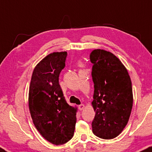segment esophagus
I'll return each instance as SVG.
<instances>
[{"instance_id": "esophagus-1", "label": "esophagus", "mask_w": 152, "mask_h": 152, "mask_svg": "<svg viewBox=\"0 0 152 152\" xmlns=\"http://www.w3.org/2000/svg\"><path fill=\"white\" fill-rule=\"evenodd\" d=\"M84 108H85V105H83V104H81V105H80L79 106H78V108H79L80 110H83V109H84Z\"/></svg>"}]
</instances>
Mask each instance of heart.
<instances>
[{
    "instance_id": "obj_1",
    "label": "heart",
    "mask_w": 152,
    "mask_h": 152,
    "mask_svg": "<svg viewBox=\"0 0 152 152\" xmlns=\"http://www.w3.org/2000/svg\"><path fill=\"white\" fill-rule=\"evenodd\" d=\"M81 64V63H80V64Z\"/></svg>"
}]
</instances>
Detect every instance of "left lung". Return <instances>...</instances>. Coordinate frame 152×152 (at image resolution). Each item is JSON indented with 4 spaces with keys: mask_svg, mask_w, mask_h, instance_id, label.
<instances>
[{
    "mask_svg": "<svg viewBox=\"0 0 152 152\" xmlns=\"http://www.w3.org/2000/svg\"><path fill=\"white\" fill-rule=\"evenodd\" d=\"M90 57L94 83L91 103L95 112L93 132L101 139H112L122 132L130 118L134 100L131 78L125 66L111 52L95 49Z\"/></svg>",
    "mask_w": 152,
    "mask_h": 152,
    "instance_id": "left-lung-1",
    "label": "left lung"
}]
</instances>
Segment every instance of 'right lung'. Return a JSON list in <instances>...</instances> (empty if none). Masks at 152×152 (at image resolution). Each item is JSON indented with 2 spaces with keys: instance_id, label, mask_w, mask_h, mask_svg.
I'll return each instance as SVG.
<instances>
[{
  "instance_id": "right-lung-1",
  "label": "right lung",
  "mask_w": 152,
  "mask_h": 152,
  "mask_svg": "<svg viewBox=\"0 0 152 152\" xmlns=\"http://www.w3.org/2000/svg\"><path fill=\"white\" fill-rule=\"evenodd\" d=\"M67 52L48 54L37 64L28 91V108L36 129L51 144L62 145L72 138L77 107L68 105L59 84Z\"/></svg>"
}]
</instances>
